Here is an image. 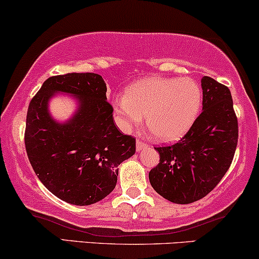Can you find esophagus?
<instances>
[{
	"mask_svg": "<svg viewBox=\"0 0 259 259\" xmlns=\"http://www.w3.org/2000/svg\"><path fill=\"white\" fill-rule=\"evenodd\" d=\"M148 148V144L144 142H142V140H137V151H140V150Z\"/></svg>",
	"mask_w": 259,
	"mask_h": 259,
	"instance_id": "34e87169",
	"label": "esophagus"
}]
</instances>
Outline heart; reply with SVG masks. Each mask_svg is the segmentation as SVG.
<instances>
[{"label": "heart", "instance_id": "1", "mask_svg": "<svg viewBox=\"0 0 259 259\" xmlns=\"http://www.w3.org/2000/svg\"><path fill=\"white\" fill-rule=\"evenodd\" d=\"M202 95L198 85L188 78L143 79L127 90L126 97H116L114 110L123 128L146 124L155 138L175 140L196 120Z\"/></svg>", "mask_w": 259, "mask_h": 259}]
</instances>
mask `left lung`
I'll return each mask as SVG.
<instances>
[{"label":"left lung","mask_w":259,"mask_h":259,"mask_svg":"<svg viewBox=\"0 0 259 259\" xmlns=\"http://www.w3.org/2000/svg\"><path fill=\"white\" fill-rule=\"evenodd\" d=\"M202 113L179 142L155 148L159 163L149 173L156 192L177 204L193 203L211 192L231 167L238 144L229 89L210 76L202 79Z\"/></svg>","instance_id":"8db88e82"}]
</instances>
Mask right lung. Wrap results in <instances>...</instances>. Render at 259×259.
<instances>
[{
    "label": "right lung",
    "instance_id": "add662e5",
    "mask_svg": "<svg viewBox=\"0 0 259 259\" xmlns=\"http://www.w3.org/2000/svg\"><path fill=\"white\" fill-rule=\"evenodd\" d=\"M55 92L78 95L81 108L60 125L47 113ZM107 85L96 73H67L43 82L28 104L25 148L34 173L57 198L90 205L115 188L119 165L136 152V138L121 133L107 101Z\"/></svg>",
    "mask_w": 259,
    "mask_h": 259
}]
</instances>
